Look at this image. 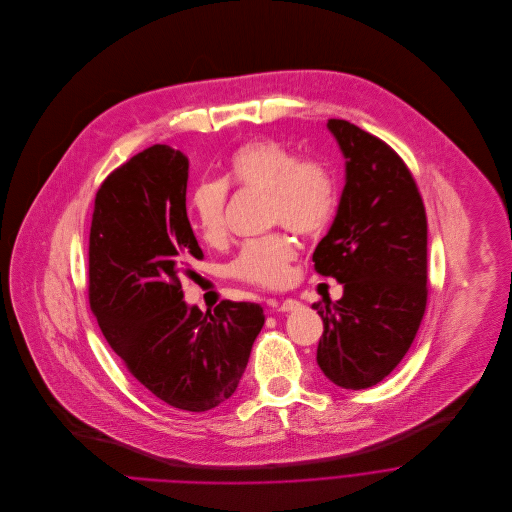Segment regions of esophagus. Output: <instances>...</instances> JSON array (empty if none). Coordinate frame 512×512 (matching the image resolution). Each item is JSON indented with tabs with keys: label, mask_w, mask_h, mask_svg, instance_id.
Instances as JSON below:
<instances>
[{
	"label": "esophagus",
	"mask_w": 512,
	"mask_h": 512,
	"mask_svg": "<svg viewBox=\"0 0 512 512\" xmlns=\"http://www.w3.org/2000/svg\"><path fill=\"white\" fill-rule=\"evenodd\" d=\"M300 309V302L294 300V298H284L280 304H278V313H290V311H296Z\"/></svg>",
	"instance_id": "esophagus-1"
}]
</instances>
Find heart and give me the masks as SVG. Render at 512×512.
I'll return each instance as SVG.
<instances>
[{"mask_svg": "<svg viewBox=\"0 0 512 512\" xmlns=\"http://www.w3.org/2000/svg\"><path fill=\"white\" fill-rule=\"evenodd\" d=\"M226 181L268 193V218L300 234L323 230L337 208V191L329 171L317 161H300L284 143L260 139L242 145L226 165ZM226 197L222 181H201L189 197V226L206 244L226 236ZM296 246L286 234L250 240L230 272L250 284L282 286L290 274Z\"/></svg>", "mask_w": 512, "mask_h": 512, "instance_id": "heart-1", "label": "heart"}]
</instances>
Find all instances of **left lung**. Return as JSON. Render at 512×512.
<instances>
[{
  "instance_id": "left-lung-1",
  "label": "left lung",
  "mask_w": 512,
  "mask_h": 512,
  "mask_svg": "<svg viewBox=\"0 0 512 512\" xmlns=\"http://www.w3.org/2000/svg\"><path fill=\"white\" fill-rule=\"evenodd\" d=\"M345 159L337 216L313 262L343 296L313 309L323 319L317 363L343 389L385 379L412 347L426 311L428 222L418 185L381 139L331 119Z\"/></svg>"
}]
</instances>
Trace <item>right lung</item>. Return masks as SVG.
<instances>
[{"label":"right lung","mask_w":512,"mask_h":512,"mask_svg":"<svg viewBox=\"0 0 512 512\" xmlns=\"http://www.w3.org/2000/svg\"><path fill=\"white\" fill-rule=\"evenodd\" d=\"M187 157L153 145L100 185L88 248V298L98 327L131 375L185 412L230 399L264 327L256 302L214 313L183 300L181 278L201 260L187 220Z\"/></svg>","instance_id":"add662e5"}]
</instances>
